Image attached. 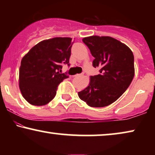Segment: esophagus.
<instances>
[{"instance_id": "1", "label": "esophagus", "mask_w": 155, "mask_h": 155, "mask_svg": "<svg viewBox=\"0 0 155 155\" xmlns=\"http://www.w3.org/2000/svg\"><path fill=\"white\" fill-rule=\"evenodd\" d=\"M80 74H76V75H74V77H78V76H80Z\"/></svg>"}]
</instances>
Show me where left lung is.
I'll return each mask as SVG.
<instances>
[{
    "label": "left lung",
    "instance_id": "obj_1",
    "mask_svg": "<svg viewBox=\"0 0 155 155\" xmlns=\"http://www.w3.org/2000/svg\"><path fill=\"white\" fill-rule=\"evenodd\" d=\"M82 41L94 57L92 65L100 74L91 76L89 85L78 96L91 107H107L117 100L135 75L134 56L129 47L111 37L91 36Z\"/></svg>",
    "mask_w": 155,
    "mask_h": 155
}]
</instances>
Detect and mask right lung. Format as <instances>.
Returning <instances> with one entry per match:
<instances>
[{"label": "right lung", "instance_id": "add662e5", "mask_svg": "<svg viewBox=\"0 0 155 155\" xmlns=\"http://www.w3.org/2000/svg\"><path fill=\"white\" fill-rule=\"evenodd\" d=\"M73 45L70 37L44 40L23 57L19 73L22 97L34 106H43L56 96L58 85L68 78L61 73L62 65H69Z\"/></svg>", "mask_w": 155, "mask_h": 155}]
</instances>
